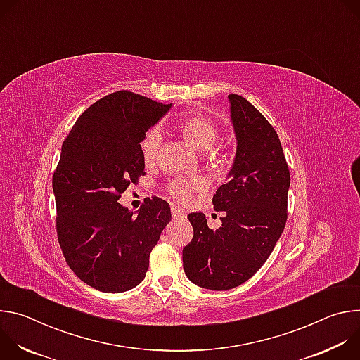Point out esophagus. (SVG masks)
<instances>
[{
	"mask_svg": "<svg viewBox=\"0 0 360 360\" xmlns=\"http://www.w3.org/2000/svg\"><path fill=\"white\" fill-rule=\"evenodd\" d=\"M171 214H172V218L174 219H179V218H184L186 214H185V211H182L181 208H178V207H172L171 208Z\"/></svg>",
	"mask_w": 360,
	"mask_h": 360,
	"instance_id": "34e87169",
	"label": "esophagus"
}]
</instances>
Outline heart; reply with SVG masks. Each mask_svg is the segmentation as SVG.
Segmentation results:
<instances>
[{
	"label": "heart",
	"instance_id": "b5f03b06",
	"mask_svg": "<svg viewBox=\"0 0 360 360\" xmlns=\"http://www.w3.org/2000/svg\"><path fill=\"white\" fill-rule=\"evenodd\" d=\"M181 131L188 142L198 150L212 149L214 145L219 139V127L207 117L192 115L185 118L181 122ZM162 135L158 128L149 129L143 139L141 141V152L142 158L146 164H152L157 160L158 152L161 148ZM203 186V181L199 178H175L169 182L168 191L171 196H174L179 202H188L191 199L192 192L200 189Z\"/></svg>",
	"mask_w": 360,
	"mask_h": 360
}]
</instances>
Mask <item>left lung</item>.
Here are the masks:
<instances>
[{"mask_svg":"<svg viewBox=\"0 0 360 360\" xmlns=\"http://www.w3.org/2000/svg\"><path fill=\"white\" fill-rule=\"evenodd\" d=\"M236 155L228 182L214 195L222 226L211 229L203 214H189L192 240L182 250L185 275L195 285L228 290L266 262L288 218L289 168L279 136L248 99L229 94Z\"/></svg>","mask_w":360,"mask_h":360,"instance_id":"8db88e82","label":"left lung"}]
</instances>
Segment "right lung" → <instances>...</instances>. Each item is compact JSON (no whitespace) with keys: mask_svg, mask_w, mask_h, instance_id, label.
Instances as JSON below:
<instances>
[{"mask_svg":"<svg viewBox=\"0 0 360 360\" xmlns=\"http://www.w3.org/2000/svg\"><path fill=\"white\" fill-rule=\"evenodd\" d=\"M171 107L112 92L81 114L63 143L53 176L58 242L71 271L94 289L120 293L139 285L171 221L161 198H146L136 217L118 202L145 174V132Z\"/></svg>","mask_w":360,"mask_h":360,"instance_id":"add662e5","label":"right lung"}]
</instances>
